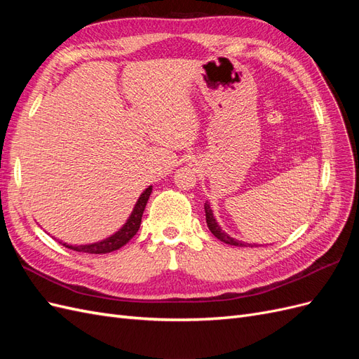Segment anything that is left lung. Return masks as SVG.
Listing matches in <instances>:
<instances>
[{"instance_id":"8db88e82","label":"left lung","mask_w":359,"mask_h":359,"mask_svg":"<svg viewBox=\"0 0 359 359\" xmlns=\"http://www.w3.org/2000/svg\"><path fill=\"white\" fill-rule=\"evenodd\" d=\"M205 215H206V224H208L211 233L217 238V240H220L222 243H226L229 245H236V247H257V244H245V243L238 241V240H235V238L224 233L222 231V227L219 226V223H217L214 219L212 211L210 208V203H205Z\"/></svg>"}]
</instances>
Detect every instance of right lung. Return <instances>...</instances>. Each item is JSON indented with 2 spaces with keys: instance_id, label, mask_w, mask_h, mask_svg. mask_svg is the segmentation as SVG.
<instances>
[{
  "instance_id": "obj_1",
  "label": "right lung",
  "mask_w": 359,
  "mask_h": 359,
  "mask_svg": "<svg viewBox=\"0 0 359 359\" xmlns=\"http://www.w3.org/2000/svg\"><path fill=\"white\" fill-rule=\"evenodd\" d=\"M153 191V186H149L140 198L137 199L135 208L130 214L128 220L126 222V224L119 229L118 232H115L114 235H111L109 238H106L103 241L94 243V244H86V245H69V244H62L64 247H67L70 250H74V252H82V253H90V255H104V253H111L115 252V250L121 248L123 245H126L132 238L136 235V232L139 231L140 227V222H142V214L147 206V202L149 199V194Z\"/></svg>"
}]
</instances>
